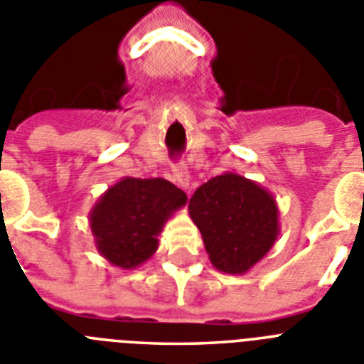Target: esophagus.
<instances>
[{
	"mask_svg": "<svg viewBox=\"0 0 364 364\" xmlns=\"http://www.w3.org/2000/svg\"><path fill=\"white\" fill-rule=\"evenodd\" d=\"M172 172H173V179H176L177 185L183 188H188V183H191V173H188L187 164L181 163V161H173Z\"/></svg>",
	"mask_w": 364,
	"mask_h": 364,
	"instance_id": "esophagus-1",
	"label": "esophagus"
}]
</instances>
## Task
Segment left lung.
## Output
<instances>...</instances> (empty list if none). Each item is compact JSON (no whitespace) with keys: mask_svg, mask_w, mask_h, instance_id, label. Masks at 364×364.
Returning <instances> with one entry per match:
<instances>
[{"mask_svg":"<svg viewBox=\"0 0 364 364\" xmlns=\"http://www.w3.org/2000/svg\"><path fill=\"white\" fill-rule=\"evenodd\" d=\"M210 262L228 274H244L277 239V205L257 183L224 173L203 183L188 201Z\"/></svg>","mask_w":364,"mask_h":364,"instance_id":"8db88e82","label":"left lung"}]
</instances>
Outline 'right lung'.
Wrapping results in <instances>:
<instances>
[{"label": "right lung", "mask_w": 364, "mask_h": 364, "mask_svg": "<svg viewBox=\"0 0 364 364\" xmlns=\"http://www.w3.org/2000/svg\"><path fill=\"white\" fill-rule=\"evenodd\" d=\"M187 194L166 179L125 177L97 201L90 228L103 257L120 268H135L157 250V235Z\"/></svg>", "instance_id": "obj_1"}]
</instances>
